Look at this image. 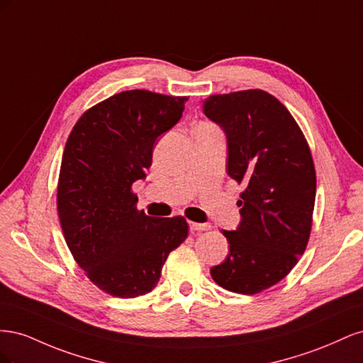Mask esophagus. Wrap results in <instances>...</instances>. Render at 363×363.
<instances>
[{"label": "esophagus", "mask_w": 363, "mask_h": 363, "mask_svg": "<svg viewBox=\"0 0 363 363\" xmlns=\"http://www.w3.org/2000/svg\"><path fill=\"white\" fill-rule=\"evenodd\" d=\"M189 228L192 232H206L211 230V224H200V223H189Z\"/></svg>", "instance_id": "1"}]
</instances>
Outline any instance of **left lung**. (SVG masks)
<instances>
[{"label":"left lung","instance_id":"8db88e82","mask_svg":"<svg viewBox=\"0 0 363 363\" xmlns=\"http://www.w3.org/2000/svg\"><path fill=\"white\" fill-rule=\"evenodd\" d=\"M204 115L227 138V174L245 186L227 259L211 269L227 291L252 295L296 265L311 236L316 175L298 124L276 96L250 89L208 96Z\"/></svg>","mask_w":363,"mask_h":363}]
</instances>
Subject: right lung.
Masks as SVG:
<instances>
[{
  "label": "right lung",
  "mask_w": 363,
  "mask_h": 363,
  "mask_svg": "<svg viewBox=\"0 0 363 363\" xmlns=\"http://www.w3.org/2000/svg\"><path fill=\"white\" fill-rule=\"evenodd\" d=\"M186 101L140 89L116 94L84 112L65 145L57 184L65 240L95 286L119 298L155 289L168 255L188 236L183 216L139 212L131 192Z\"/></svg>",
  "instance_id": "obj_1"
}]
</instances>
